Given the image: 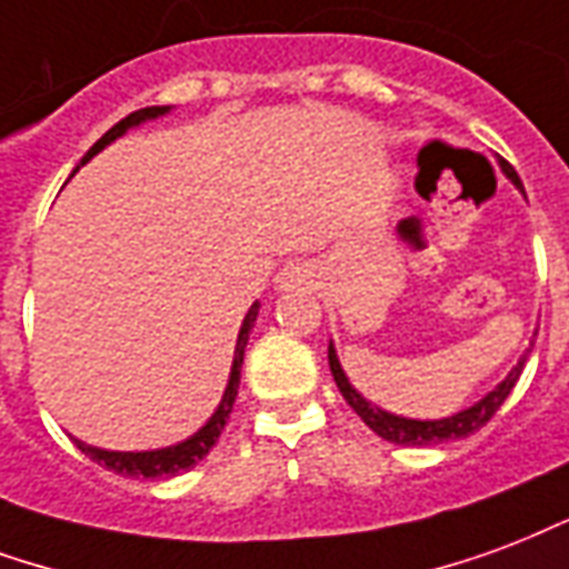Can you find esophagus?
I'll use <instances>...</instances> for the list:
<instances>
[{
	"label": "esophagus",
	"instance_id": "obj_1",
	"mask_svg": "<svg viewBox=\"0 0 569 569\" xmlns=\"http://www.w3.org/2000/svg\"><path fill=\"white\" fill-rule=\"evenodd\" d=\"M310 283V268L307 264H289L277 277V289H296V286Z\"/></svg>",
	"mask_w": 569,
	"mask_h": 569
}]
</instances>
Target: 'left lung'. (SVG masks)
Wrapping results in <instances>:
<instances>
[{
  "label": "left lung",
  "mask_w": 569,
  "mask_h": 569,
  "mask_svg": "<svg viewBox=\"0 0 569 569\" xmlns=\"http://www.w3.org/2000/svg\"><path fill=\"white\" fill-rule=\"evenodd\" d=\"M498 162H500V171L512 180V187L519 189V192H525V189H521L519 174H516V168L509 166V162H503V159H498ZM533 338H537V331H533ZM531 347H533V340H531ZM531 347L525 349V356L519 359V365L509 370L507 377H503L495 389L488 391L486 398H479L473 407L458 410V413L452 416H443V419H407V416H395L389 413V410H380L377 403H370L368 398H361L359 391L352 389V382H349V377L343 373V368H340L335 343H328V368H331V377H335V382H338L340 395L347 398L349 407L361 416V422L368 425L373 435H380L382 440H389V443H398V446H431V443H443V440H461V437L473 435V431H479L491 416L498 413L500 403L507 401V395L512 391V386L519 382L521 368H525V361H528Z\"/></svg>",
  "instance_id": "left-lung-1"
}]
</instances>
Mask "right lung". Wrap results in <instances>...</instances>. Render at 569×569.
I'll return each instance as SVG.
<instances>
[{
  "label": "right lung",
  "mask_w": 569,
  "mask_h": 569,
  "mask_svg": "<svg viewBox=\"0 0 569 569\" xmlns=\"http://www.w3.org/2000/svg\"><path fill=\"white\" fill-rule=\"evenodd\" d=\"M171 111L168 104H153V108H141V111L129 113L123 117L120 123L111 126L108 132L96 141V144L83 153L81 166H87L92 156L102 153L104 147L117 141V138H123L129 129L134 126L147 123V120H156V117H166ZM78 166V168H81ZM74 168V171H78ZM71 171V174H74ZM256 317H259V301L247 310V317L241 322V331H238V343H234V359H231V370H229V382H226V391H222V401L217 403V410L210 416L208 422L201 425L199 431L187 440H180L174 446H162V449H144V452H113V449H99V446L83 443V440H74L78 449H81L83 456H90L96 465H104L113 473H120V477H144V479H159V477H178L183 470H189L192 465H199L201 458L208 456L213 443L220 440L222 428H226V419H229L231 407H234V398H238V386H241V365H243V349H247V340H250V331L256 326Z\"/></svg>",
  "instance_id": "add662e5"
}]
</instances>
